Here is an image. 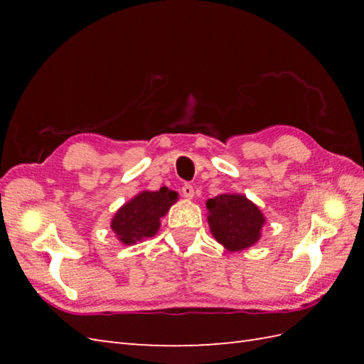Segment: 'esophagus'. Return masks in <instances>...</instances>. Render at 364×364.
Returning <instances> with one entry per match:
<instances>
[{
    "instance_id": "34e87169",
    "label": "esophagus",
    "mask_w": 364,
    "mask_h": 364,
    "mask_svg": "<svg viewBox=\"0 0 364 364\" xmlns=\"http://www.w3.org/2000/svg\"><path fill=\"white\" fill-rule=\"evenodd\" d=\"M181 194L184 196V198H192L194 197V188L191 186V184H184V186L181 188Z\"/></svg>"
}]
</instances>
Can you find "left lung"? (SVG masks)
<instances>
[{"mask_svg": "<svg viewBox=\"0 0 364 364\" xmlns=\"http://www.w3.org/2000/svg\"><path fill=\"white\" fill-rule=\"evenodd\" d=\"M208 225L215 241L230 252H241L257 244L266 218L244 194H220L206 200Z\"/></svg>", "mask_w": 364, "mask_h": 364, "instance_id": "obj_1", "label": "left lung"}]
</instances>
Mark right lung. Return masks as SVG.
I'll return each instance as SVG.
<instances>
[{
	"instance_id": "right-lung-1",
	"label": "right lung",
	"mask_w": 364,
	"mask_h": 364,
	"mask_svg": "<svg viewBox=\"0 0 364 364\" xmlns=\"http://www.w3.org/2000/svg\"><path fill=\"white\" fill-rule=\"evenodd\" d=\"M178 194L168 188L142 191L122 205L111 220V230L123 245H134L159 231L161 219L170 206L176 203Z\"/></svg>"
}]
</instances>
